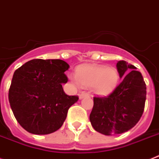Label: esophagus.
<instances>
[{
    "label": "esophagus",
    "mask_w": 159,
    "mask_h": 159,
    "mask_svg": "<svg viewBox=\"0 0 159 159\" xmlns=\"http://www.w3.org/2000/svg\"><path fill=\"white\" fill-rule=\"evenodd\" d=\"M88 96H89V93H85V92H81V93L79 94V99H82L83 98H85V97H88Z\"/></svg>",
    "instance_id": "34e87169"
}]
</instances>
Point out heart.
<instances>
[{"mask_svg": "<svg viewBox=\"0 0 159 159\" xmlns=\"http://www.w3.org/2000/svg\"><path fill=\"white\" fill-rule=\"evenodd\" d=\"M76 85L90 88L94 94L107 96L116 89L119 75L115 68L98 65H84L77 70V77H71Z\"/></svg>", "mask_w": 159, "mask_h": 159, "instance_id": "obj_1", "label": "heart"}]
</instances>
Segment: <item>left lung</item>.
I'll return each instance as SVG.
<instances>
[{"label":"left lung","instance_id":"left-lung-1","mask_svg":"<svg viewBox=\"0 0 159 159\" xmlns=\"http://www.w3.org/2000/svg\"><path fill=\"white\" fill-rule=\"evenodd\" d=\"M121 83L107 97H94L89 115L93 129L105 135L119 134L133 128L144 111L146 87L142 74L125 61L117 63Z\"/></svg>","mask_w":159,"mask_h":159}]
</instances>
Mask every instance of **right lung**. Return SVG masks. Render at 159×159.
<instances>
[{
    "label": "right lung",
    "mask_w": 159,
    "mask_h": 159,
    "mask_svg": "<svg viewBox=\"0 0 159 159\" xmlns=\"http://www.w3.org/2000/svg\"><path fill=\"white\" fill-rule=\"evenodd\" d=\"M70 68L60 59H34L14 72L9 101L16 121L34 134H49L63 125L78 96H69L62 84Z\"/></svg>",
    "instance_id": "obj_1"
}]
</instances>
